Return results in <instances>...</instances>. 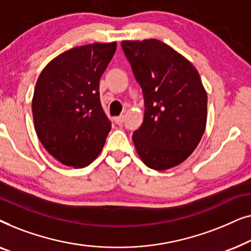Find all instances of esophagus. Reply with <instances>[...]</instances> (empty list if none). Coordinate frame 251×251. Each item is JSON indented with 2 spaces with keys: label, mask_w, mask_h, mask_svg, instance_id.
I'll return each instance as SVG.
<instances>
[{
  "label": "esophagus",
  "mask_w": 251,
  "mask_h": 251,
  "mask_svg": "<svg viewBox=\"0 0 251 251\" xmlns=\"http://www.w3.org/2000/svg\"><path fill=\"white\" fill-rule=\"evenodd\" d=\"M115 123L116 125H122L123 122H125V115H120L118 118H115Z\"/></svg>",
  "instance_id": "1"
}]
</instances>
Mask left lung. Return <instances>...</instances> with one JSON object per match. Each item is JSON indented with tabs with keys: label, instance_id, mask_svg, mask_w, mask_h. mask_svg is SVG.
Returning <instances> with one entry per match:
<instances>
[{
	"label": "left lung",
	"instance_id": "left-lung-1",
	"mask_svg": "<svg viewBox=\"0 0 251 251\" xmlns=\"http://www.w3.org/2000/svg\"><path fill=\"white\" fill-rule=\"evenodd\" d=\"M144 96V122L132 135L147 167L178 166L200 143L207 123V92L195 67L159 40L122 41Z\"/></svg>",
	"mask_w": 251,
	"mask_h": 251
}]
</instances>
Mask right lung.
Returning a JSON list of instances; mask_svg holds the SVG:
<instances>
[{
    "label": "right lung",
    "instance_id": "right-lung-1",
    "mask_svg": "<svg viewBox=\"0 0 251 251\" xmlns=\"http://www.w3.org/2000/svg\"><path fill=\"white\" fill-rule=\"evenodd\" d=\"M116 43L76 47L51 60L41 72L32 109L44 149L65 166L84 168L102 147L112 123L99 96V80Z\"/></svg>",
    "mask_w": 251,
    "mask_h": 251
}]
</instances>
